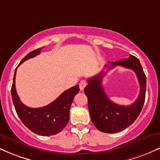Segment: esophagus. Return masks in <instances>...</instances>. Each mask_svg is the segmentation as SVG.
<instances>
[{
  "instance_id": "esophagus-1",
  "label": "esophagus",
  "mask_w": 160,
  "mask_h": 160,
  "mask_svg": "<svg viewBox=\"0 0 160 160\" xmlns=\"http://www.w3.org/2000/svg\"><path fill=\"white\" fill-rule=\"evenodd\" d=\"M79 86H80V90H83L84 88L86 87V82L85 81V80H82V81H80V84H79Z\"/></svg>"
}]
</instances>
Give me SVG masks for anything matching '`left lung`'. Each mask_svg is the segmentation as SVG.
<instances>
[{
  "label": "left lung",
  "mask_w": 160,
  "mask_h": 160,
  "mask_svg": "<svg viewBox=\"0 0 160 160\" xmlns=\"http://www.w3.org/2000/svg\"><path fill=\"white\" fill-rule=\"evenodd\" d=\"M120 65L135 71L140 85V92L137 100L128 106L113 103L104 92L102 85V79L106 73H99L88 79V85L84 92L88 98V108L91 120L99 131L105 133H116L122 131L132 124L140 114L144 104L146 93V76L138 58L130 56L121 61L111 62L108 69Z\"/></svg>",
  "instance_id": "8db88e82"
}]
</instances>
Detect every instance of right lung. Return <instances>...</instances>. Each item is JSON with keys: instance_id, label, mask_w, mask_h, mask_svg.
<instances>
[{"instance_id": "obj_1", "label": "right lung", "mask_w": 160, "mask_h": 160, "mask_svg": "<svg viewBox=\"0 0 160 160\" xmlns=\"http://www.w3.org/2000/svg\"><path fill=\"white\" fill-rule=\"evenodd\" d=\"M41 49L38 48L29 52L22 60L18 67L26 60L39 55ZM17 68L14 72L11 95L18 117L28 129L38 135L49 136L60 132L68 122L70 108L74 96L80 91L79 85L65 91L48 105L39 108H28L21 102L16 92L15 81Z\"/></svg>"}]
</instances>
